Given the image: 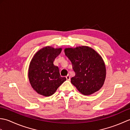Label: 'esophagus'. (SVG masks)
<instances>
[{"instance_id": "esophagus-1", "label": "esophagus", "mask_w": 130, "mask_h": 130, "mask_svg": "<svg viewBox=\"0 0 130 130\" xmlns=\"http://www.w3.org/2000/svg\"><path fill=\"white\" fill-rule=\"evenodd\" d=\"M66 78H67V80H69L70 79V75H69V74H68V75L66 76Z\"/></svg>"}]
</instances>
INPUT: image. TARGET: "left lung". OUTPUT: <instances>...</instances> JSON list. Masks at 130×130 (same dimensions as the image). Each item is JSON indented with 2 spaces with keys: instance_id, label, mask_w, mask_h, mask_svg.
Instances as JSON below:
<instances>
[{
  "instance_id": "8db88e82",
  "label": "left lung",
  "mask_w": 130,
  "mask_h": 130,
  "mask_svg": "<svg viewBox=\"0 0 130 130\" xmlns=\"http://www.w3.org/2000/svg\"><path fill=\"white\" fill-rule=\"evenodd\" d=\"M65 54L71 63L75 75L71 83L85 95H90L103 86L106 75V67L101 56L87 46L67 48Z\"/></svg>"
}]
</instances>
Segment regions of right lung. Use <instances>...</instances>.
I'll return each mask as SVG.
<instances>
[{
  "label": "right lung",
  "instance_id": "add662e5",
  "mask_svg": "<svg viewBox=\"0 0 130 130\" xmlns=\"http://www.w3.org/2000/svg\"><path fill=\"white\" fill-rule=\"evenodd\" d=\"M62 49L46 47L35 55L30 62L28 78L35 90L46 96L52 95L67 78L61 77L54 61Z\"/></svg>",
  "mask_w": 130,
  "mask_h": 130
}]
</instances>
